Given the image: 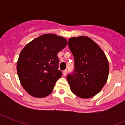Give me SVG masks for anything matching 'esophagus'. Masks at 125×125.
Here are the masks:
<instances>
[{
    "instance_id": "obj_1",
    "label": "esophagus",
    "mask_w": 125,
    "mask_h": 125,
    "mask_svg": "<svg viewBox=\"0 0 125 125\" xmlns=\"http://www.w3.org/2000/svg\"><path fill=\"white\" fill-rule=\"evenodd\" d=\"M67 72H68V70H67V69H65V70H64L63 71H62V74H63L64 76H66V74H67Z\"/></svg>"
}]
</instances>
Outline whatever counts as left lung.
<instances>
[{"instance_id": "8db88e82", "label": "left lung", "mask_w": 125, "mask_h": 125, "mask_svg": "<svg viewBox=\"0 0 125 125\" xmlns=\"http://www.w3.org/2000/svg\"><path fill=\"white\" fill-rule=\"evenodd\" d=\"M68 41L74 60V73L67 76L71 91L79 98H92L106 83L108 59L101 47L87 36L71 37Z\"/></svg>"}]
</instances>
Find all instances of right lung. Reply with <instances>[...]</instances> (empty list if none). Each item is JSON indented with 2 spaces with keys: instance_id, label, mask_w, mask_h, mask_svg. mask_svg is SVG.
<instances>
[{
  "instance_id": "right-lung-1",
  "label": "right lung",
  "mask_w": 125,
  "mask_h": 125,
  "mask_svg": "<svg viewBox=\"0 0 125 125\" xmlns=\"http://www.w3.org/2000/svg\"><path fill=\"white\" fill-rule=\"evenodd\" d=\"M68 44L66 39L54 34L39 36L22 49L17 62L21 84L32 96L44 98L52 91L62 76L57 53Z\"/></svg>"
}]
</instances>
